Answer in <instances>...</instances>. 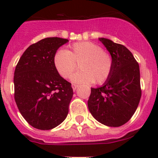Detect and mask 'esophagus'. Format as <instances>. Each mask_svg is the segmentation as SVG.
I'll return each instance as SVG.
<instances>
[{
  "instance_id": "obj_1",
  "label": "esophagus",
  "mask_w": 158,
  "mask_h": 158,
  "mask_svg": "<svg viewBox=\"0 0 158 158\" xmlns=\"http://www.w3.org/2000/svg\"><path fill=\"white\" fill-rule=\"evenodd\" d=\"M78 85H75V84H73L72 85V88H73V91H76V89H77Z\"/></svg>"
}]
</instances>
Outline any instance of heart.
Listing matches in <instances>:
<instances>
[{
  "mask_svg": "<svg viewBox=\"0 0 158 158\" xmlns=\"http://www.w3.org/2000/svg\"><path fill=\"white\" fill-rule=\"evenodd\" d=\"M53 62L57 72L63 78H69L76 70L77 63H79L81 71L71 77L76 83H104L109 78L113 68L110 54L91 42H78L67 51H58Z\"/></svg>",
  "mask_w": 158,
  "mask_h": 158,
  "instance_id": "1",
  "label": "heart"
}]
</instances>
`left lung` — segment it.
I'll use <instances>...</instances> for the list:
<instances>
[{"mask_svg": "<svg viewBox=\"0 0 158 158\" xmlns=\"http://www.w3.org/2000/svg\"><path fill=\"white\" fill-rule=\"evenodd\" d=\"M113 61L109 78L102 87L91 89L88 107L98 122L108 127H120L131 118L142 96L139 63L122 44L100 38Z\"/></svg>", "mask_w": 158, "mask_h": 158, "instance_id": "left-lung-1", "label": "left lung"}]
</instances>
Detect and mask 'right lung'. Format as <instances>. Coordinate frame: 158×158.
Segmentation results:
<instances>
[{"label": "right lung", "instance_id": "1", "mask_svg": "<svg viewBox=\"0 0 158 158\" xmlns=\"http://www.w3.org/2000/svg\"><path fill=\"white\" fill-rule=\"evenodd\" d=\"M68 41L51 37L32 44L15 69V101L25 120L36 129L56 127L69 112L71 83L60 76L53 62L57 50Z\"/></svg>", "mask_w": 158, "mask_h": 158}]
</instances>
